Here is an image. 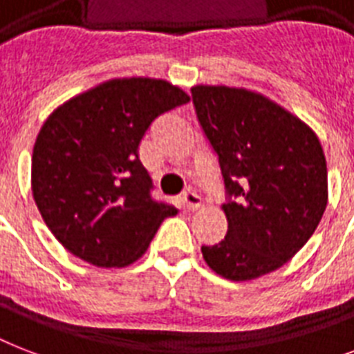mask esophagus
<instances>
[{
  "mask_svg": "<svg viewBox=\"0 0 354 354\" xmlns=\"http://www.w3.org/2000/svg\"><path fill=\"white\" fill-rule=\"evenodd\" d=\"M182 204L185 209L194 211V209H198L200 205H202V198H200L196 193H193V191H187V193L182 194Z\"/></svg>",
  "mask_w": 354,
  "mask_h": 354,
  "instance_id": "1",
  "label": "esophagus"
}]
</instances>
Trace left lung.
Masks as SVG:
<instances>
[{"label": "left lung", "mask_w": 354, "mask_h": 354, "mask_svg": "<svg viewBox=\"0 0 354 354\" xmlns=\"http://www.w3.org/2000/svg\"><path fill=\"white\" fill-rule=\"evenodd\" d=\"M200 127L218 156L227 233L202 246L213 272L250 281L290 261L327 207V163L318 136L268 97L227 86H194Z\"/></svg>", "instance_id": "8db88e82"}]
</instances>
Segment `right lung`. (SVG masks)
<instances>
[{"label": "right lung", "mask_w": 354, "mask_h": 354, "mask_svg": "<svg viewBox=\"0 0 354 354\" xmlns=\"http://www.w3.org/2000/svg\"><path fill=\"white\" fill-rule=\"evenodd\" d=\"M189 102L161 79L106 80L47 118L30 167L41 218L68 252L101 268L138 261L176 207L156 202L139 143L156 119Z\"/></svg>", "instance_id": "obj_1"}]
</instances>
